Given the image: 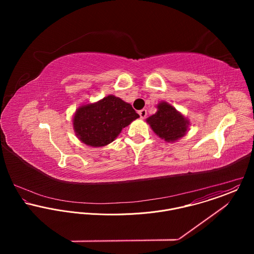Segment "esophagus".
<instances>
[{"instance_id": "esophagus-1", "label": "esophagus", "mask_w": 254, "mask_h": 254, "mask_svg": "<svg viewBox=\"0 0 254 254\" xmlns=\"http://www.w3.org/2000/svg\"><path fill=\"white\" fill-rule=\"evenodd\" d=\"M139 114H140V117H141L142 119H144L145 116H146V109H141V110H139Z\"/></svg>"}]
</instances>
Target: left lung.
<instances>
[{
	"label": "left lung",
	"instance_id": "1",
	"mask_svg": "<svg viewBox=\"0 0 254 254\" xmlns=\"http://www.w3.org/2000/svg\"><path fill=\"white\" fill-rule=\"evenodd\" d=\"M152 131L166 142H175L187 133L190 121L166 102L157 105V111L146 118Z\"/></svg>",
	"mask_w": 254,
	"mask_h": 254
}]
</instances>
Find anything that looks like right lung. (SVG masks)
<instances>
[{
  "label": "right lung",
  "instance_id": "obj_1",
  "mask_svg": "<svg viewBox=\"0 0 254 254\" xmlns=\"http://www.w3.org/2000/svg\"><path fill=\"white\" fill-rule=\"evenodd\" d=\"M140 117L132 106L120 98L109 95L103 100L81 106L73 117L77 138L90 146L109 145L123 128Z\"/></svg>",
  "mask_w": 254,
  "mask_h": 254
}]
</instances>
